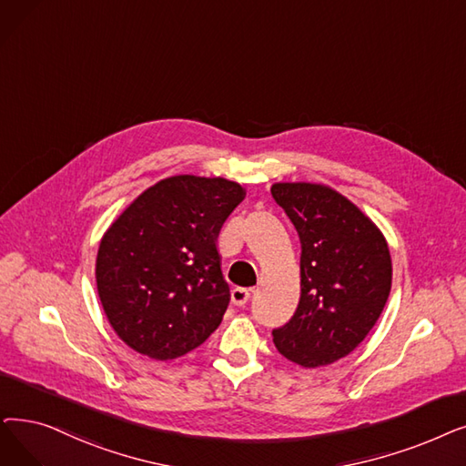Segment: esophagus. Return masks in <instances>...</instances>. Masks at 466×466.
<instances>
[{"label":"esophagus","instance_id":"34e87169","mask_svg":"<svg viewBox=\"0 0 466 466\" xmlns=\"http://www.w3.org/2000/svg\"><path fill=\"white\" fill-rule=\"evenodd\" d=\"M230 297H232V302H234L236 307H244L246 302L249 300V297H251V289H248V288H234Z\"/></svg>","mask_w":466,"mask_h":466}]
</instances>
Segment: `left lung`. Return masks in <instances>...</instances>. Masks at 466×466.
Returning <instances> with one entry per match:
<instances>
[{
  "label": "left lung",
  "mask_w": 466,
  "mask_h": 466,
  "mask_svg": "<svg viewBox=\"0 0 466 466\" xmlns=\"http://www.w3.org/2000/svg\"><path fill=\"white\" fill-rule=\"evenodd\" d=\"M300 239V299L274 329L281 356L319 368L349 356L377 323L392 286L389 244L375 222L328 185L274 183Z\"/></svg>",
  "instance_id": "left-lung-1"
}]
</instances>
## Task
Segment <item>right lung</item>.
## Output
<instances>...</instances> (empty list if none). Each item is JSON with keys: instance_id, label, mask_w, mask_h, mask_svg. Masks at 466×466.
I'll return each mask as SVG.
<instances>
[{"instance_id": "obj_1", "label": "right lung", "mask_w": 466, "mask_h": 466, "mask_svg": "<svg viewBox=\"0 0 466 466\" xmlns=\"http://www.w3.org/2000/svg\"><path fill=\"white\" fill-rule=\"evenodd\" d=\"M246 198L222 177L175 175L137 196L100 239L95 278L116 335L152 360L198 349L222 321L230 288L218 232Z\"/></svg>"}]
</instances>
